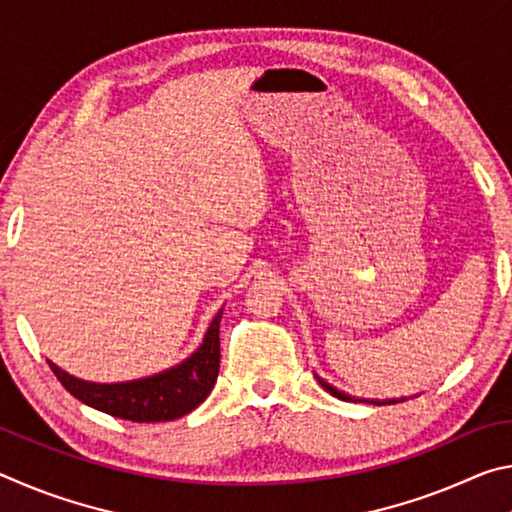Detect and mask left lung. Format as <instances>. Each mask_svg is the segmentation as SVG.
<instances>
[{"label": "left lung", "instance_id": "1", "mask_svg": "<svg viewBox=\"0 0 512 512\" xmlns=\"http://www.w3.org/2000/svg\"><path fill=\"white\" fill-rule=\"evenodd\" d=\"M316 379H318V384L323 386L329 395L339 397V400H343V402H366V404H377V406H381V404H395V402H404V400H406V397H402V400H363V397H352V395H348V393L339 391V388L329 384V381H325L323 377L316 375Z\"/></svg>", "mask_w": 512, "mask_h": 512}]
</instances>
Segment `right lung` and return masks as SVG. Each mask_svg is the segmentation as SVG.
Here are the masks:
<instances>
[{"instance_id":"add662e5","label":"right lung","mask_w":512,"mask_h":512,"mask_svg":"<svg viewBox=\"0 0 512 512\" xmlns=\"http://www.w3.org/2000/svg\"><path fill=\"white\" fill-rule=\"evenodd\" d=\"M221 316L223 309L216 311L196 352L158 375L117 381V384H97V381L69 375L54 361H49V366L65 391L72 393L76 400L115 418L131 422H167L183 418L212 393L219 377Z\"/></svg>"}]
</instances>
